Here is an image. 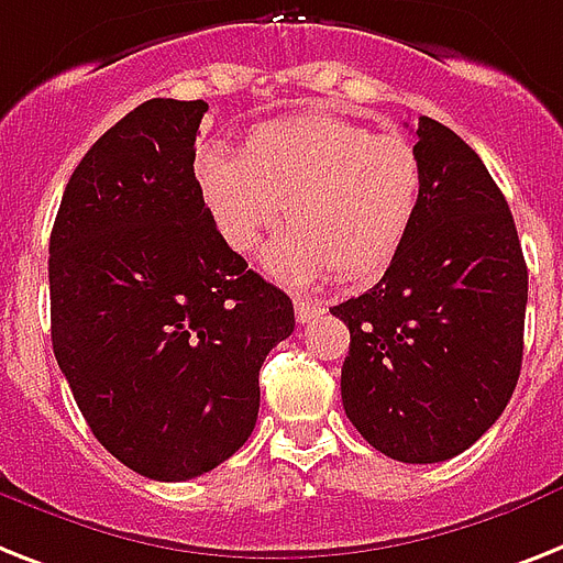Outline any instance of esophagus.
<instances>
[{
  "mask_svg": "<svg viewBox=\"0 0 563 563\" xmlns=\"http://www.w3.org/2000/svg\"><path fill=\"white\" fill-rule=\"evenodd\" d=\"M295 314H297V321H300V323H309L312 318L323 314V306L318 303V300H312V297L295 295Z\"/></svg>",
  "mask_w": 563,
  "mask_h": 563,
  "instance_id": "esophagus-1",
  "label": "esophagus"
}]
</instances>
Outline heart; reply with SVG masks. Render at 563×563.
<instances>
[{
    "label": "heart",
    "instance_id": "b5f03b06",
    "mask_svg": "<svg viewBox=\"0 0 563 563\" xmlns=\"http://www.w3.org/2000/svg\"><path fill=\"white\" fill-rule=\"evenodd\" d=\"M196 181L219 236L251 254L286 208L289 234L266 251L283 283L335 272L341 283H373L393 266L422 208L424 173L410 139L369 132L329 112L254 126L242 155L202 144Z\"/></svg>",
    "mask_w": 563,
    "mask_h": 563
}]
</instances>
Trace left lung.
<instances>
[{
	"label": "left lung",
	"mask_w": 563,
	"mask_h": 563,
	"mask_svg": "<svg viewBox=\"0 0 563 563\" xmlns=\"http://www.w3.org/2000/svg\"><path fill=\"white\" fill-rule=\"evenodd\" d=\"M424 194L405 249L369 291L332 306L350 327L341 399L369 445L399 463L463 454L509 405L523 361L529 274L486 164L419 118Z\"/></svg>",
	"instance_id": "1"
}]
</instances>
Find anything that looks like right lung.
<instances>
[{"instance_id":"1","label":"right lung","mask_w":563,"mask_h":563,"mask_svg":"<svg viewBox=\"0 0 563 563\" xmlns=\"http://www.w3.org/2000/svg\"><path fill=\"white\" fill-rule=\"evenodd\" d=\"M205 100L153 98L91 144L48 242L52 344L91 433L150 479L199 477L254 431L289 295L219 236L196 181Z\"/></svg>"}]
</instances>
